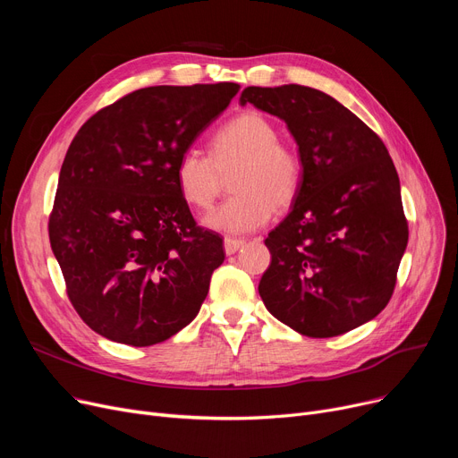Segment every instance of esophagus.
<instances>
[{"label": "esophagus", "instance_id": "obj_1", "mask_svg": "<svg viewBox=\"0 0 458 458\" xmlns=\"http://www.w3.org/2000/svg\"><path fill=\"white\" fill-rule=\"evenodd\" d=\"M247 242L245 239H235V237H225V252L230 256V254H235L239 249H242Z\"/></svg>", "mask_w": 458, "mask_h": 458}]
</instances>
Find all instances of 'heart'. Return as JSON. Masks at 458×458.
Masks as SVG:
<instances>
[{
	"mask_svg": "<svg viewBox=\"0 0 458 458\" xmlns=\"http://www.w3.org/2000/svg\"><path fill=\"white\" fill-rule=\"evenodd\" d=\"M280 133L267 116L245 111L216 130L209 156L191 147L176 165L174 180L182 199L204 209L221 189V174L235 171L230 189L235 195L202 216L208 230L247 233L266 225L275 208L290 206L301 187L302 161L299 154L278 142Z\"/></svg>",
	"mask_w": 458,
	"mask_h": 458,
	"instance_id": "obj_1",
	"label": "heart"
}]
</instances>
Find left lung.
Masks as SVG:
<instances>
[{"mask_svg":"<svg viewBox=\"0 0 458 458\" xmlns=\"http://www.w3.org/2000/svg\"><path fill=\"white\" fill-rule=\"evenodd\" d=\"M284 120L302 180L292 211L269 233L271 266L258 292L271 314L310 338H332L388 304L408 243L401 185L384 142L332 96L302 85L247 87Z\"/></svg>","mask_w":458,"mask_h":458,"instance_id":"8db88e82","label":"left lung"}]
</instances>
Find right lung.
Listing matches in <instances>:
<instances>
[{"instance_id": "obj_1", "label": "right lung", "mask_w": 458, "mask_h": 458, "mask_svg": "<svg viewBox=\"0 0 458 458\" xmlns=\"http://www.w3.org/2000/svg\"><path fill=\"white\" fill-rule=\"evenodd\" d=\"M237 90L140 89L90 116L72 140L50 243L72 304L104 338L148 347L197 318L225 250L192 219L174 165Z\"/></svg>"}]
</instances>
